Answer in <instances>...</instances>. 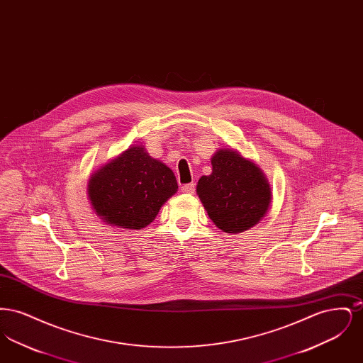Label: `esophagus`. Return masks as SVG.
Here are the masks:
<instances>
[{
  "label": "esophagus",
  "mask_w": 363,
  "mask_h": 363,
  "mask_svg": "<svg viewBox=\"0 0 363 363\" xmlns=\"http://www.w3.org/2000/svg\"><path fill=\"white\" fill-rule=\"evenodd\" d=\"M194 190H196V185H194V184H186V185H184V186L181 188V191H182V193H186V194H193Z\"/></svg>",
  "instance_id": "1"
}]
</instances>
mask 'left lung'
Instances as JSON below:
<instances>
[{"label": "left lung", "instance_id": "left-lung-1", "mask_svg": "<svg viewBox=\"0 0 363 363\" xmlns=\"http://www.w3.org/2000/svg\"><path fill=\"white\" fill-rule=\"evenodd\" d=\"M211 164L212 173L203 175L197 184V194L211 220L227 234L257 225L272 199L261 169L233 150H219Z\"/></svg>", "mask_w": 363, "mask_h": 363}]
</instances>
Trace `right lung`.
Returning a JSON list of instances; mask_svg holds the SVG:
<instances>
[{
  "instance_id": "add662e5",
  "label": "right lung",
  "mask_w": 363,
  "mask_h": 363,
  "mask_svg": "<svg viewBox=\"0 0 363 363\" xmlns=\"http://www.w3.org/2000/svg\"><path fill=\"white\" fill-rule=\"evenodd\" d=\"M177 189L175 175L164 163L132 145L91 175L88 199L107 225L141 230Z\"/></svg>"
}]
</instances>
